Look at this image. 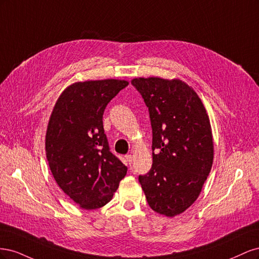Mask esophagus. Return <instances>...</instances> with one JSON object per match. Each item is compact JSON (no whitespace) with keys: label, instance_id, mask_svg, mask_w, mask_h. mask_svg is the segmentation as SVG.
<instances>
[{"label":"esophagus","instance_id":"34e87169","mask_svg":"<svg viewBox=\"0 0 259 259\" xmlns=\"http://www.w3.org/2000/svg\"><path fill=\"white\" fill-rule=\"evenodd\" d=\"M125 158H126L128 164H132V162H133V155L132 154H127L126 156H125Z\"/></svg>","mask_w":259,"mask_h":259}]
</instances>
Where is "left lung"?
I'll return each instance as SVG.
<instances>
[{"label": "left lung", "mask_w": 259, "mask_h": 259, "mask_svg": "<svg viewBox=\"0 0 259 259\" xmlns=\"http://www.w3.org/2000/svg\"><path fill=\"white\" fill-rule=\"evenodd\" d=\"M152 126V167L139 176L149 206L167 217L184 213L198 199L213 165L214 142L201 98L186 82L135 77Z\"/></svg>", "instance_id": "obj_1"}]
</instances>
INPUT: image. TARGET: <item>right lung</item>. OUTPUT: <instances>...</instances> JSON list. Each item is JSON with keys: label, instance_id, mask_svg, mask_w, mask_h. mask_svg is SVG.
<instances>
[{"label": "right lung", "instance_id": "obj_1", "mask_svg": "<svg viewBox=\"0 0 259 259\" xmlns=\"http://www.w3.org/2000/svg\"><path fill=\"white\" fill-rule=\"evenodd\" d=\"M128 81L75 82L60 94L51 113L45 151L60 189L81 208L110 202L127 167L109 150L103 114Z\"/></svg>", "mask_w": 259, "mask_h": 259}]
</instances>
